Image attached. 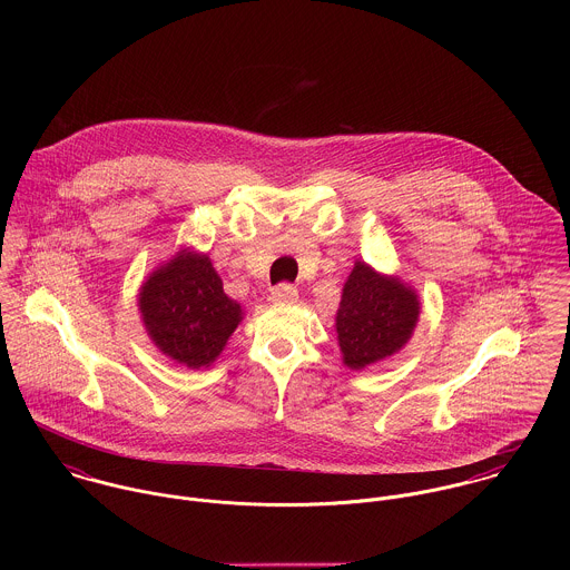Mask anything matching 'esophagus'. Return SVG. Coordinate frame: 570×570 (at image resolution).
<instances>
[{
	"label": "esophagus",
	"mask_w": 570,
	"mask_h": 570,
	"mask_svg": "<svg viewBox=\"0 0 570 570\" xmlns=\"http://www.w3.org/2000/svg\"><path fill=\"white\" fill-rule=\"evenodd\" d=\"M274 303H278V305H292V303H296L298 301V289L294 287V285H289V283H281V285H276L274 289H272V296H269Z\"/></svg>",
	"instance_id": "1"
}]
</instances>
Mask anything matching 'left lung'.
Returning a JSON list of instances; mask_svg holds the SVG:
<instances>
[{"mask_svg":"<svg viewBox=\"0 0 570 570\" xmlns=\"http://www.w3.org/2000/svg\"><path fill=\"white\" fill-rule=\"evenodd\" d=\"M419 318V301L397 278L357 261L342 289L335 331L344 364L364 368L397 353Z\"/></svg>","mask_w":570,"mask_h":570,"instance_id":"left-lung-1","label":"left lung"}]
</instances>
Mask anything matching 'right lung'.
Wrapping results in <instances>:
<instances>
[{
  "mask_svg": "<svg viewBox=\"0 0 570 570\" xmlns=\"http://www.w3.org/2000/svg\"><path fill=\"white\" fill-rule=\"evenodd\" d=\"M140 312L160 351L188 368L215 362L242 323L208 256L186 249L142 285Z\"/></svg>",
  "mask_w": 570,
  "mask_h": 570,
  "instance_id": "obj_1",
  "label": "right lung"
}]
</instances>
